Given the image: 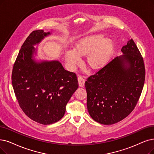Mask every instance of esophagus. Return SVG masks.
Listing matches in <instances>:
<instances>
[{"label":"esophagus","mask_w":154,"mask_h":154,"mask_svg":"<svg viewBox=\"0 0 154 154\" xmlns=\"http://www.w3.org/2000/svg\"><path fill=\"white\" fill-rule=\"evenodd\" d=\"M78 83H79V87H84L85 80V79H84L82 76H78Z\"/></svg>","instance_id":"34e87169"}]
</instances>
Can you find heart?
I'll return each mask as SVG.
<instances>
[{
  "mask_svg": "<svg viewBox=\"0 0 154 154\" xmlns=\"http://www.w3.org/2000/svg\"><path fill=\"white\" fill-rule=\"evenodd\" d=\"M103 39L101 35L90 36L79 40L75 49H69L65 53L68 65L73 68L81 63V56L88 54L87 64L92 69H97L107 61L112 48L110 40Z\"/></svg>",
  "mask_w": 154,
  "mask_h": 154,
  "instance_id": "heart-1",
  "label": "heart"
}]
</instances>
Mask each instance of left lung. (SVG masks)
<instances>
[{
  "instance_id": "obj_1",
  "label": "left lung",
  "mask_w": 154,
  "mask_h": 154,
  "mask_svg": "<svg viewBox=\"0 0 154 154\" xmlns=\"http://www.w3.org/2000/svg\"><path fill=\"white\" fill-rule=\"evenodd\" d=\"M116 57L87 78V109L91 118L102 125L116 123L134 109L142 91L145 68L143 58L133 40Z\"/></svg>"
}]
</instances>
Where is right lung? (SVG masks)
Listing matches in <instances>:
<instances>
[{
	"label": "right lung",
	"mask_w": 154,
	"mask_h": 154,
	"mask_svg": "<svg viewBox=\"0 0 154 154\" xmlns=\"http://www.w3.org/2000/svg\"><path fill=\"white\" fill-rule=\"evenodd\" d=\"M50 34L31 33L18 54L12 71V84L23 111L42 125H51L64 116L66 106L78 87L76 75L64 69L59 61L36 63L34 45Z\"/></svg>",
	"instance_id": "add662e5"
}]
</instances>
